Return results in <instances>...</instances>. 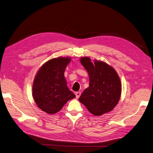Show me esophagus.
Here are the masks:
<instances>
[{"mask_svg":"<svg viewBox=\"0 0 153 153\" xmlns=\"http://www.w3.org/2000/svg\"><path fill=\"white\" fill-rule=\"evenodd\" d=\"M75 95H76V98H78L80 96V95H81V92H79V91L76 92V93H75Z\"/></svg>","mask_w":153,"mask_h":153,"instance_id":"34e87169","label":"esophagus"}]
</instances>
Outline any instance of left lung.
Here are the masks:
<instances>
[{
	"label": "left lung",
	"instance_id": "8db88e82",
	"mask_svg": "<svg viewBox=\"0 0 153 153\" xmlns=\"http://www.w3.org/2000/svg\"><path fill=\"white\" fill-rule=\"evenodd\" d=\"M89 76V87L80 96L79 101L89 112L100 116L112 110L121 94V83L115 69L105 62L89 57L80 59Z\"/></svg>",
	"mask_w": 153,
	"mask_h": 153
}]
</instances>
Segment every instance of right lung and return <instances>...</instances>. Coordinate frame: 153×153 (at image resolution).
<instances>
[{
    "label": "right lung",
    "instance_id": "1",
    "mask_svg": "<svg viewBox=\"0 0 153 153\" xmlns=\"http://www.w3.org/2000/svg\"><path fill=\"white\" fill-rule=\"evenodd\" d=\"M71 58L49 60L37 73L32 85V96L36 105L44 112L53 114L61 110L68 101L75 98L69 91L64 71Z\"/></svg>",
    "mask_w": 153,
    "mask_h": 153
}]
</instances>
